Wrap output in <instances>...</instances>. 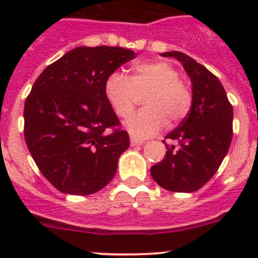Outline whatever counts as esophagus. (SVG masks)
I'll return each instance as SVG.
<instances>
[{"mask_svg":"<svg viewBox=\"0 0 258 258\" xmlns=\"http://www.w3.org/2000/svg\"><path fill=\"white\" fill-rule=\"evenodd\" d=\"M131 143L132 145H142L145 143V140H141V138H137V137H131Z\"/></svg>","mask_w":258,"mask_h":258,"instance_id":"1","label":"esophagus"}]
</instances>
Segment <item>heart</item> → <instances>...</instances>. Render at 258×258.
Here are the masks:
<instances>
[{
  "instance_id": "obj_1",
  "label": "heart",
  "mask_w": 258,
  "mask_h": 258,
  "mask_svg": "<svg viewBox=\"0 0 258 258\" xmlns=\"http://www.w3.org/2000/svg\"><path fill=\"white\" fill-rule=\"evenodd\" d=\"M145 108L126 122L133 136L146 138L163 129L166 120L178 122L190 112L192 93L179 80L178 70L168 61H141L132 68L131 77L112 72L104 83V94L116 115L126 118L133 113L137 94H143Z\"/></svg>"
}]
</instances>
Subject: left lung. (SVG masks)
<instances>
[{
  "label": "left lung",
  "mask_w": 258,
  "mask_h": 258,
  "mask_svg": "<svg viewBox=\"0 0 258 258\" xmlns=\"http://www.w3.org/2000/svg\"><path fill=\"white\" fill-rule=\"evenodd\" d=\"M179 60L192 84V104L179 126L165 138V156L151 166L159 186L173 192H192L216 174L232 140V106L220 80L204 66L179 51L163 52ZM165 142V141H163Z\"/></svg>",
  "instance_id": "obj_1"
}]
</instances>
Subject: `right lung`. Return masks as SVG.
I'll list each match as a JSON object with an SVG mask.
<instances>
[{
    "label": "right lung",
    "mask_w": 258,
    "mask_h": 258,
    "mask_svg": "<svg viewBox=\"0 0 258 258\" xmlns=\"http://www.w3.org/2000/svg\"><path fill=\"white\" fill-rule=\"evenodd\" d=\"M136 58L117 46H80L47 66L24 104V138L36 165L63 194L90 195L113 178L129 134L104 83Z\"/></svg>",
    "instance_id": "1"
}]
</instances>
